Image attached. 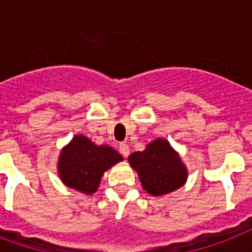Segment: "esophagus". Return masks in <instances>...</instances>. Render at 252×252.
<instances>
[{"mask_svg": "<svg viewBox=\"0 0 252 252\" xmlns=\"http://www.w3.org/2000/svg\"><path fill=\"white\" fill-rule=\"evenodd\" d=\"M120 153L122 154V157L127 158L130 155V147H128L126 143H121L120 144Z\"/></svg>", "mask_w": 252, "mask_h": 252, "instance_id": "obj_1", "label": "esophagus"}]
</instances>
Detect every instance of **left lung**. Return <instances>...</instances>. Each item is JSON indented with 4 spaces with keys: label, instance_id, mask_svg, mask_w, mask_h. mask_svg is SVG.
<instances>
[{
    "label": "left lung",
    "instance_id": "8db88e82",
    "mask_svg": "<svg viewBox=\"0 0 252 252\" xmlns=\"http://www.w3.org/2000/svg\"><path fill=\"white\" fill-rule=\"evenodd\" d=\"M128 163L139 176L144 190L151 196H164L181 188L188 177V169L168 140L158 138L128 157Z\"/></svg>",
    "mask_w": 252,
    "mask_h": 252
}]
</instances>
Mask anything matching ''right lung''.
<instances>
[{"label": "right lung", "instance_id": "add662e5", "mask_svg": "<svg viewBox=\"0 0 252 252\" xmlns=\"http://www.w3.org/2000/svg\"><path fill=\"white\" fill-rule=\"evenodd\" d=\"M121 160L124 158L110 146H97L87 136L76 135L60 153L58 172L67 187L92 194L105 171Z\"/></svg>", "mask_w": 252, "mask_h": 252}]
</instances>
